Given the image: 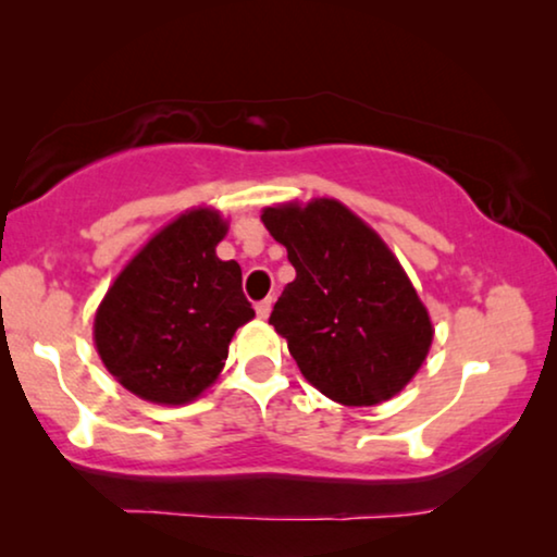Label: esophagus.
Returning <instances> with one entry per match:
<instances>
[{"label":"esophagus","mask_w":557,"mask_h":557,"mask_svg":"<svg viewBox=\"0 0 557 557\" xmlns=\"http://www.w3.org/2000/svg\"><path fill=\"white\" fill-rule=\"evenodd\" d=\"M271 307H273V299L269 296V299H263V301H258V304H256V314L261 317V319H269V314H271Z\"/></svg>","instance_id":"1"}]
</instances>
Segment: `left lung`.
<instances>
[{
  "label": "left lung",
  "instance_id": "8db88e82",
  "mask_svg": "<svg viewBox=\"0 0 557 557\" xmlns=\"http://www.w3.org/2000/svg\"><path fill=\"white\" fill-rule=\"evenodd\" d=\"M296 278L269 324L301 375L342 406H375L408 385L429 355L433 326L406 271L337 200L263 210Z\"/></svg>",
  "mask_w": 557,
  "mask_h": 557
}]
</instances>
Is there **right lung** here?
<instances>
[{
	"mask_svg": "<svg viewBox=\"0 0 557 557\" xmlns=\"http://www.w3.org/2000/svg\"><path fill=\"white\" fill-rule=\"evenodd\" d=\"M225 231L208 208L180 215L134 256L96 311L98 355L144 400H195L223 370L235 330L256 317L240 265L215 256Z\"/></svg>",
	"mask_w": 557,
	"mask_h": 557,
	"instance_id": "right-lung-1",
	"label": "right lung"
}]
</instances>
